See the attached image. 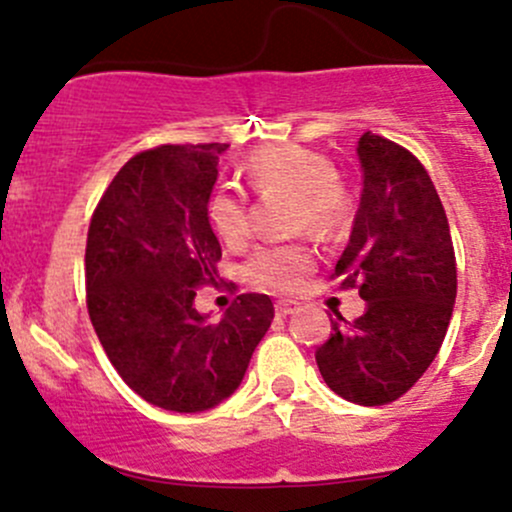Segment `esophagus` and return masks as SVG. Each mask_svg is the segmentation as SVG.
Listing matches in <instances>:
<instances>
[{"label": "esophagus", "instance_id": "34e87169", "mask_svg": "<svg viewBox=\"0 0 512 512\" xmlns=\"http://www.w3.org/2000/svg\"><path fill=\"white\" fill-rule=\"evenodd\" d=\"M297 310V302H292V300H280L275 305V312L280 317H287V315H292V312Z\"/></svg>", "mask_w": 512, "mask_h": 512}]
</instances>
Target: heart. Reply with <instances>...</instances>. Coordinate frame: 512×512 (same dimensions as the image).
I'll use <instances>...</instances> for the list:
<instances>
[{
	"instance_id": "b5f03b06",
	"label": "heart",
	"mask_w": 512,
	"mask_h": 512,
	"mask_svg": "<svg viewBox=\"0 0 512 512\" xmlns=\"http://www.w3.org/2000/svg\"><path fill=\"white\" fill-rule=\"evenodd\" d=\"M255 192H292V230H310L320 240L345 235L352 220V192L335 175V165L322 152L302 145H267L250 152L242 165ZM207 222L225 245H240L250 235L247 200L227 187L207 197ZM315 262L310 245L282 242L260 247L247 262V277L255 285L275 292L295 290Z\"/></svg>"
}]
</instances>
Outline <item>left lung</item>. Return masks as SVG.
Returning a JSON list of instances; mask_svg holds the SVG:
<instances>
[{"label":"left lung","instance_id":"8db88e82","mask_svg":"<svg viewBox=\"0 0 512 512\" xmlns=\"http://www.w3.org/2000/svg\"><path fill=\"white\" fill-rule=\"evenodd\" d=\"M362 197L332 280L365 312L332 322L315 360L327 388L357 405L403 398L438 355L458 295L453 237L438 190L410 150L365 132Z\"/></svg>","mask_w":512,"mask_h":512}]
</instances>
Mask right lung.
Instances as JSON below:
<instances>
[{"label": "right lung", "instance_id": "right-lung-1", "mask_svg": "<svg viewBox=\"0 0 512 512\" xmlns=\"http://www.w3.org/2000/svg\"><path fill=\"white\" fill-rule=\"evenodd\" d=\"M227 145H160L132 157L94 207L84 252L87 310L109 362L140 398L202 413L245 377L275 307L245 292L220 322L195 310L222 250L207 197Z\"/></svg>", "mask_w": 512, "mask_h": 512}]
</instances>
